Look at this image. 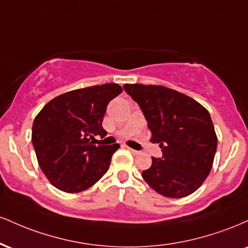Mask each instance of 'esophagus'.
Returning a JSON list of instances; mask_svg holds the SVG:
<instances>
[{"instance_id":"34e87169","label":"esophagus","mask_w":248,"mask_h":248,"mask_svg":"<svg viewBox=\"0 0 248 248\" xmlns=\"http://www.w3.org/2000/svg\"><path fill=\"white\" fill-rule=\"evenodd\" d=\"M126 148H127L128 150H129L130 153L133 154V155H139V154H140V152H139V150H135V149H133V148H129V147H127V146H126Z\"/></svg>"}]
</instances>
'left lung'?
I'll list each match as a JSON object with an SVG mask.
<instances>
[{
  "label": "left lung",
  "mask_w": 248,
  "mask_h": 248,
  "mask_svg": "<svg viewBox=\"0 0 248 248\" xmlns=\"http://www.w3.org/2000/svg\"><path fill=\"white\" fill-rule=\"evenodd\" d=\"M148 122L152 141L162 157H152L142 177L156 192L169 198L191 195L211 171L217 135L209 112L192 98L156 85L126 84Z\"/></svg>",
  "instance_id": "obj_1"
}]
</instances>
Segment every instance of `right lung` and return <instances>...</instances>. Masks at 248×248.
Wrapping results in <instances>:
<instances>
[{
    "instance_id": "right-lung-1",
    "label": "right lung",
    "mask_w": 248,
    "mask_h": 248,
    "mask_svg": "<svg viewBox=\"0 0 248 248\" xmlns=\"http://www.w3.org/2000/svg\"><path fill=\"white\" fill-rule=\"evenodd\" d=\"M122 92L118 84L71 91L47 102L32 124V144L42 171L62 191L76 193L95 184L120 148L95 146L106 107Z\"/></svg>"
}]
</instances>
